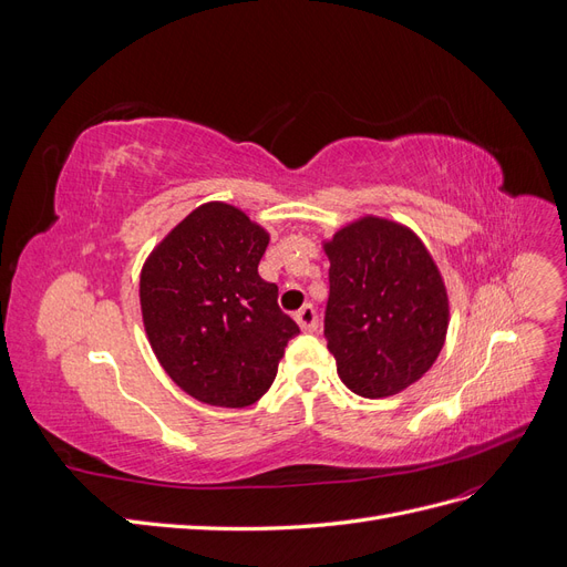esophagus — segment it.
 Returning <instances> with one entry per match:
<instances>
[{
	"mask_svg": "<svg viewBox=\"0 0 567 567\" xmlns=\"http://www.w3.org/2000/svg\"><path fill=\"white\" fill-rule=\"evenodd\" d=\"M296 321L300 323V329L307 333H315L319 329V315L312 305H305L302 310L296 312Z\"/></svg>",
	"mask_w": 567,
	"mask_h": 567,
	"instance_id": "1",
	"label": "esophagus"
}]
</instances>
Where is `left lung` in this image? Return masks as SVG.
<instances>
[{
	"label": "left lung",
	"mask_w": 567,
	"mask_h": 567,
	"mask_svg": "<svg viewBox=\"0 0 567 567\" xmlns=\"http://www.w3.org/2000/svg\"><path fill=\"white\" fill-rule=\"evenodd\" d=\"M323 250L331 260L323 338L340 381L369 400L416 383L435 364L450 323L447 290L419 236L364 217Z\"/></svg>",
	"instance_id": "left-lung-1"
}]
</instances>
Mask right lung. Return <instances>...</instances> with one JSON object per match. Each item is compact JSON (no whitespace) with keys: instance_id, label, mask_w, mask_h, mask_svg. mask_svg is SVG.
I'll use <instances>...</instances> for the list:
<instances>
[{"instance_id":"obj_1","label":"right lung","mask_w":567,"mask_h":567,"mask_svg":"<svg viewBox=\"0 0 567 567\" xmlns=\"http://www.w3.org/2000/svg\"><path fill=\"white\" fill-rule=\"evenodd\" d=\"M269 234L234 205L205 203L184 217L142 269L146 336L184 392L213 406L257 402L277 379L298 323L277 284L257 274Z\"/></svg>"}]
</instances>
